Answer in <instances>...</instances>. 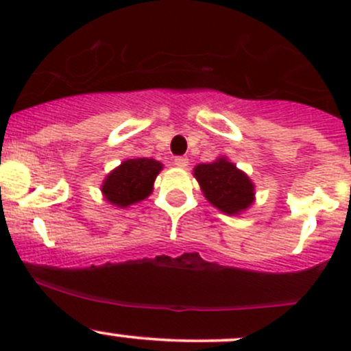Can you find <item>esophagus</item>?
Listing matches in <instances>:
<instances>
[{
	"label": "esophagus",
	"instance_id": "1",
	"mask_svg": "<svg viewBox=\"0 0 351 351\" xmlns=\"http://www.w3.org/2000/svg\"><path fill=\"white\" fill-rule=\"evenodd\" d=\"M175 165L178 166V168H186V166H189V158H186V156H176Z\"/></svg>",
	"mask_w": 351,
	"mask_h": 351
}]
</instances>
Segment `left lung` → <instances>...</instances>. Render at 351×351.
Listing matches in <instances>:
<instances>
[{
  "mask_svg": "<svg viewBox=\"0 0 351 351\" xmlns=\"http://www.w3.org/2000/svg\"><path fill=\"white\" fill-rule=\"evenodd\" d=\"M193 175L205 198L226 214H239L253 204V183L228 159L198 165Z\"/></svg>",
  "mask_w": 351,
  "mask_h": 351,
  "instance_id": "8db88e82",
  "label": "left lung"
}]
</instances>
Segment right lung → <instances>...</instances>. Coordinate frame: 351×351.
I'll list each match as a JSON object with an SVG mask.
<instances>
[{
	"label": "right lung",
	"instance_id": "right-lung-1",
	"mask_svg": "<svg viewBox=\"0 0 351 351\" xmlns=\"http://www.w3.org/2000/svg\"><path fill=\"white\" fill-rule=\"evenodd\" d=\"M161 162L147 158L127 159L105 180V198L117 207H127L130 204L144 200L153 192V183L161 171Z\"/></svg>",
	"mask_w": 351,
	"mask_h": 351
}]
</instances>
